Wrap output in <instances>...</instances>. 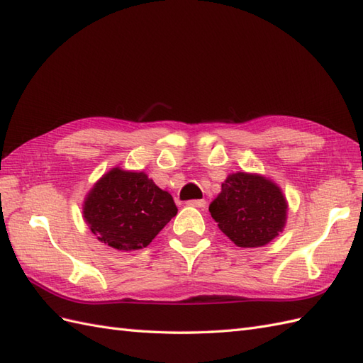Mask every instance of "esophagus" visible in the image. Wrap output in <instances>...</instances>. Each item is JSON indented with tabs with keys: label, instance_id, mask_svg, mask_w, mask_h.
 I'll list each match as a JSON object with an SVG mask.
<instances>
[{
	"label": "esophagus",
	"instance_id": "1",
	"mask_svg": "<svg viewBox=\"0 0 363 363\" xmlns=\"http://www.w3.org/2000/svg\"><path fill=\"white\" fill-rule=\"evenodd\" d=\"M187 206L196 207V208H204L206 207V201L204 199H191V201H187Z\"/></svg>",
	"mask_w": 363,
	"mask_h": 363
}]
</instances>
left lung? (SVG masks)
Instances as JSON below:
<instances>
[{"instance_id":"left-lung-1","label":"left lung","mask_w":363,"mask_h":363,"mask_svg":"<svg viewBox=\"0 0 363 363\" xmlns=\"http://www.w3.org/2000/svg\"><path fill=\"white\" fill-rule=\"evenodd\" d=\"M288 199L281 187L259 173L227 176L208 210L220 230L238 247H263L284 230Z\"/></svg>"}]
</instances>
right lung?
I'll use <instances>...</instances> for the list:
<instances>
[{"label":"right lung","mask_w":363,"mask_h":363,"mask_svg":"<svg viewBox=\"0 0 363 363\" xmlns=\"http://www.w3.org/2000/svg\"><path fill=\"white\" fill-rule=\"evenodd\" d=\"M83 220L100 242L121 252L147 247L178 213L170 193L145 172L116 165L86 193Z\"/></svg>","instance_id":"1"}]
</instances>
